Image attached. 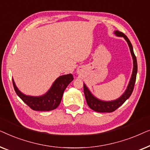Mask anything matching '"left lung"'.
<instances>
[{
    "mask_svg": "<svg viewBox=\"0 0 150 150\" xmlns=\"http://www.w3.org/2000/svg\"><path fill=\"white\" fill-rule=\"evenodd\" d=\"M115 34L116 35L123 37L124 38L125 40L128 42V46L130 47V50L132 54V59H133V63H134V67H133V71H132V77H131L130 83L127 87V89L126 91L124 92V93L121 96L120 98H118L117 100H114V101H110V102H104L101 101V100L97 99V98L93 96V95L91 93V92L89 91V90L88 89V88L86 87L85 84H83L84 86V93H85V99L87 101V103L88 106L91 108L92 110H95V111L100 112H113L116 109L120 107V106H122L123 104L126 102L127 99H128L129 97L132 94L133 89H134L135 81H136V77H137V58L135 56L134 51H133V48L132 46L129 39L127 38L126 35L123 33L122 32L119 31V30H116L115 32Z\"/></svg>",
    "mask_w": 150,
    "mask_h": 150,
    "instance_id": "obj_1",
    "label": "left lung"
}]
</instances>
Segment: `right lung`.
<instances>
[{
    "instance_id": "1",
    "label": "right lung",
    "mask_w": 150,
    "mask_h": 150,
    "mask_svg": "<svg viewBox=\"0 0 150 150\" xmlns=\"http://www.w3.org/2000/svg\"><path fill=\"white\" fill-rule=\"evenodd\" d=\"M73 79L74 77L71 74L61 76L54 81L50 89L45 95L40 97L28 96L22 93L16 87L13 80V85L17 95L31 109L41 111H48L55 109L59 105L62 99L63 92L67 85L73 81Z\"/></svg>"
}]
</instances>
